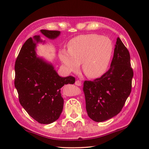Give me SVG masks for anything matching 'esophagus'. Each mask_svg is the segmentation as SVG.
I'll return each mask as SVG.
<instances>
[{
	"label": "esophagus",
	"instance_id": "34e87169",
	"mask_svg": "<svg viewBox=\"0 0 149 149\" xmlns=\"http://www.w3.org/2000/svg\"><path fill=\"white\" fill-rule=\"evenodd\" d=\"M75 85H77V86H81V84H82V83H81V82L79 81V80H77L76 81H75Z\"/></svg>",
	"mask_w": 149,
	"mask_h": 149
}]
</instances>
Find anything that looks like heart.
<instances>
[{"instance_id":"1","label":"heart","mask_w":149,"mask_h":149,"mask_svg":"<svg viewBox=\"0 0 149 149\" xmlns=\"http://www.w3.org/2000/svg\"><path fill=\"white\" fill-rule=\"evenodd\" d=\"M112 52L113 44L109 38L90 34L72 38L68 44V51L61 50L59 58L69 72L78 71L82 63L84 74L94 79L105 73Z\"/></svg>"}]
</instances>
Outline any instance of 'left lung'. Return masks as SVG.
I'll return each mask as SVG.
<instances>
[{"instance_id": "1", "label": "left lung", "mask_w": 149, "mask_h": 149, "mask_svg": "<svg viewBox=\"0 0 149 149\" xmlns=\"http://www.w3.org/2000/svg\"><path fill=\"white\" fill-rule=\"evenodd\" d=\"M132 77L129 52L118 38L108 71L93 81H84L88 116L101 122L118 115L131 92Z\"/></svg>"}]
</instances>
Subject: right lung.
<instances>
[{"instance_id":"obj_1","label":"right lung","mask_w":149,"mask_h":149,"mask_svg":"<svg viewBox=\"0 0 149 149\" xmlns=\"http://www.w3.org/2000/svg\"><path fill=\"white\" fill-rule=\"evenodd\" d=\"M50 39L58 37V31L41 30ZM37 43L42 42L34 36ZM36 43L29 38L23 46L15 65V86L22 106L40 123L49 124L59 118L63 108L60 91L65 84H74L73 76L61 77L51 64L36 57Z\"/></svg>"}]
</instances>
